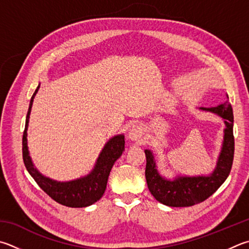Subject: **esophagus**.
I'll return each mask as SVG.
<instances>
[{"mask_svg": "<svg viewBox=\"0 0 249 249\" xmlns=\"http://www.w3.org/2000/svg\"><path fill=\"white\" fill-rule=\"evenodd\" d=\"M143 127L142 125H134L132 128L129 129L128 132V138L132 139V140H138L142 137L143 135Z\"/></svg>", "mask_w": 249, "mask_h": 249, "instance_id": "obj_1", "label": "esophagus"}]
</instances>
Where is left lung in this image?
I'll list each match as a JSON object with an SVG mask.
<instances>
[{
    "label": "left lung",
    "mask_w": 249,
    "mask_h": 249,
    "mask_svg": "<svg viewBox=\"0 0 249 249\" xmlns=\"http://www.w3.org/2000/svg\"><path fill=\"white\" fill-rule=\"evenodd\" d=\"M227 101L215 107L202 110L215 113L222 117L225 123L224 142L220 157L213 173L209 176H180L174 180L165 179L158 173L156 162L150 150H144L146 153V179L147 185L152 196L156 199L170 207H191L197 205L212 194L215 193L231 172L234 158V135H233V110L231 103Z\"/></svg>",
    "instance_id": "8db88e82"
}]
</instances>
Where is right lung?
Listing matches in <instances>:
<instances>
[{
	"mask_svg": "<svg viewBox=\"0 0 249 249\" xmlns=\"http://www.w3.org/2000/svg\"><path fill=\"white\" fill-rule=\"evenodd\" d=\"M39 87L40 86H38L33 97H31L28 113L26 116L25 130L22 134V160H24L26 169L33 176L36 183L39 185V187L53 200L61 203V205L71 208H83L92 205L100 199L105 194L112 166L124 151V136L119 135V136L111 138L107 142L98 158L94 169L91 173L85 176V178L71 180V182L61 183L41 175L31 162L28 147H27V128H28L29 114L31 107H33L34 98Z\"/></svg>",
	"mask_w": 249,
	"mask_h": 249,
	"instance_id": "1",
	"label": "right lung"
}]
</instances>
